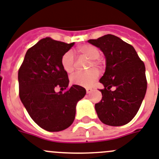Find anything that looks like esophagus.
I'll list each match as a JSON object with an SVG mask.
<instances>
[{
	"label": "esophagus",
	"mask_w": 159,
	"mask_h": 159,
	"mask_svg": "<svg viewBox=\"0 0 159 159\" xmlns=\"http://www.w3.org/2000/svg\"><path fill=\"white\" fill-rule=\"evenodd\" d=\"M86 93H89L91 92V91L93 90V89H92V88H90V87H88V88H86Z\"/></svg>",
	"instance_id": "obj_1"
}]
</instances>
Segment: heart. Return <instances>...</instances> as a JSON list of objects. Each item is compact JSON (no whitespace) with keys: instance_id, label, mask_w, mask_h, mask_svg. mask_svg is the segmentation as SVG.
Segmentation results:
<instances>
[{"instance_id":"heart-1","label":"heart","mask_w":159,"mask_h":159,"mask_svg":"<svg viewBox=\"0 0 159 159\" xmlns=\"http://www.w3.org/2000/svg\"><path fill=\"white\" fill-rule=\"evenodd\" d=\"M78 51L84 56L91 59L89 68L98 69L101 67L102 61L99 59L100 51L97 47L91 45H82L78 48ZM61 65L63 70L67 73H72L75 66V58L71 51H67L61 56ZM98 77V72L95 69H91L85 72H77L70 77V81L74 85L89 87L94 82Z\"/></svg>"}]
</instances>
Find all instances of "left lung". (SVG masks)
Segmentation results:
<instances>
[{
  "label": "left lung",
  "instance_id": "left-lung-1",
  "mask_svg": "<svg viewBox=\"0 0 159 159\" xmlns=\"http://www.w3.org/2000/svg\"><path fill=\"white\" fill-rule=\"evenodd\" d=\"M88 42L102 51L106 59V71L99 80L104 89H100L102 98L95 104L97 114L106 125H125L137 114L146 94L144 63L132 45L112 34Z\"/></svg>",
  "mask_w": 159,
  "mask_h": 159
}]
</instances>
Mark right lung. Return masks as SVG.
I'll list each match as a JSON object with an SVG mask.
<instances>
[{
    "instance_id": "1",
    "label": "right lung",
    "mask_w": 159,
    "mask_h": 159,
    "mask_svg": "<svg viewBox=\"0 0 159 159\" xmlns=\"http://www.w3.org/2000/svg\"><path fill=\"white\" fill-rule=\"evenodd\" d=\"M74 45L50 38L40 40L27 50L18 70L19 96L31 118L49 132L68 128L75 118L76 106L86 93L80 85L69 86L61 56ZM57 87L66 89L57 93Z\"/></svg>"
}]
</instances>
